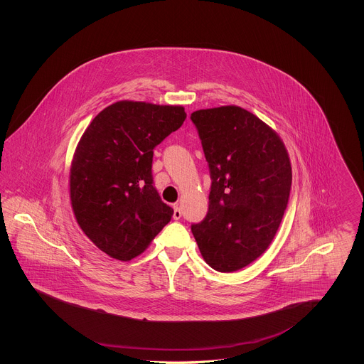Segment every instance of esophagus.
Listing matches in <instances>:
<instances>
[{"instance_id": "1", "label": "esophagus", "mask_w": 364, "mask_h": 364, "mask_svg": "<svg viewBox=\"0 0 364 364\" xmlns=\"http://www.w3.org/2000/svg\"><path fill=\"white\" fill-rule=\"evenodd\" d=\"M174 211H173V218L174 220H180L181 218V208H178V205H176L174 206Z\"/></svg>"}]
</instances>
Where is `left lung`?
Returning a JSON list of instances; mask_svg holds the SVG:
<instances>
[{
  "label": "left lung",
  "instance_id": "obj_1",
  "mask_svg": "<svg viewBox=\"0 0 364 364\" xmlns=\"http://www.w3.org/2000/svg\"><path fill=\"white\" fill-rule=\"evenodd\" d=\"M208 161L206 217L191 230L217 272L242 269L276 236L289 200L292 169L277 134L239 106L191 114Z\"/></svg>",
  "mask_w": 364,
  "mask_h": 364
}]
</instances>
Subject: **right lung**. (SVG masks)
Returning <instances> with one entry per match:
<instances>
[{"mask_svg":"<svg viewBox=\"0 0 364 364\" xmlns=\"http://www.w3.org/2000/svg\"><path fill=\"white\" fill-rule=\"evenodd\" d=\"M181 106L120 101L88 125L70 166V202L87 237L112 258L141 254L166 225L173 208L153 180L156 146L177 131Z\"/></svg>","mask_w":364,"mask_h":364,"instance_id":"1","label":"right lung"}]
</instances>
